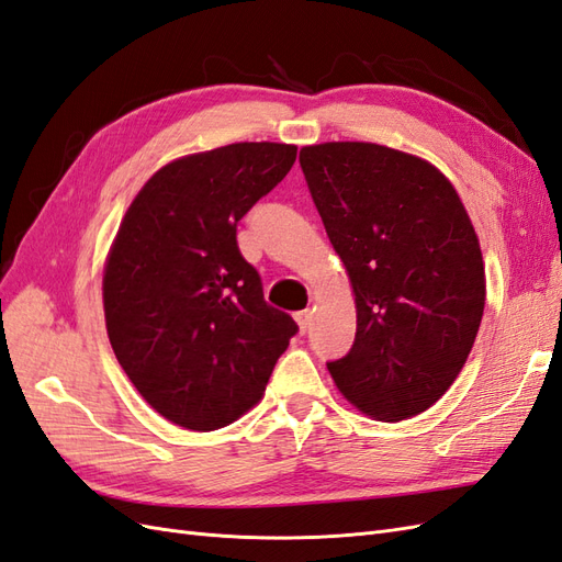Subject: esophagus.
<instances>
[{
  "label": "esophagus",
  "instance_id": "esophagus-1",
  "mask_svg": "<svg viewBox=\"0 0 562 562\" xmlns=\"http://www.w3.org/2000/svg\"><path fill=\"white\" fill-rule=\"evenodd\" d=\"M296 323H299L301 333H306L308 325H311V311H308V308H306V311H299V313H296Z\"/></svg>",
  "mask_w": 562,
  "mask_h": 562
}]
</instances>
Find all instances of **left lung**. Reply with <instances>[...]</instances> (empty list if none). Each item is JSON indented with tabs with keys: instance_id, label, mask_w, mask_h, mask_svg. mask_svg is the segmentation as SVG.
I'll return each instance as SVG.
<instances>
[{
	"instance_id": "left-lung-1",
	"label": "left lung",
	"mask_w": 562,
	"mask_h": 562,
	"mask_svg": "<svg viewBox=\"0 0 562 562\" xmlns=\"http://www.w3.org/2000/svg\"><path fill=\"white\" fill-rule=\"evenodd\" d=\"M299 164L356 294V339L329 375L375 420L413 418L453 384L482 323L470 215L435 166L382 144H313Z\"/></svg>"
}]
</instances>
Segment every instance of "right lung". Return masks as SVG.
Masks as SVG:
<instances>
[{
	"label": "right lung",
	"instance_id": "1",
	"mask_svg": "<svg viewBox=\"0 0 562 562\" xmlns=\"http://www.w3.org/2000/svg\"><path fill=\"white\" fill-rule=\"evenodd\" d=\"M294 161V144L276 142L184 156L125 213L104 270L106 333L135 390L170 423H235L299 333L237 247V223Z\"/></svg>",
	"mask_w": 562,
	"mask_h": 562
}]
</instances>
